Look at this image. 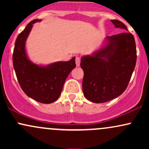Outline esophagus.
I'll return each mask as SVG.
<instances>
[{"label": "esophagus", "mask_w": 149, "mask_h": 149, "mask_svg": "<svg viewBox=\"0 0 149 149\" xmlns=\"http://www.w3.org/2000/svg\"><path fill=\"white\" fill-rule=\"evenodd\" d=\"M76 66H79L80 64V57H78V56H76Z\"/></svg>", "instance_id": "1"}]
</instances>
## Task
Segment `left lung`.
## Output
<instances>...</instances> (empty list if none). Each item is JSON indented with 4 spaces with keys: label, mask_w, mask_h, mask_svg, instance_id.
Segmentation results:
<instances>
[{
    "label": "left lung",
    "mask_w": 149,
    "mask_h": 149,
    "mask_svg": "<svg viewBox=\"0 0 149 149\" xmlns=\"http://www.w3.org/2000/svg\"><path fill=\"white\" fill-rule=\"evenodd\" d=\"M122 33L107 37L108 44L92 56L81 58L83 70V91L87 100L104 103L123 93L130 80L136 61L134 38L126 26L111 20Z\"/></svg>",
    "instance_id": "obj_1"
}]
</instances>
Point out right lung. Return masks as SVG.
Masks as SVG:
<instances>
[{"instance_id": "add662e5", "label": "right lung", "mask_w": 149, "mask_h": 149, "mask_svg": "<svg viewBox=\"0 0 149 149\" xmlns=\"http://www.w3.org/2000/svg\"><path fill=\"white\" fill-rule=\"evenodd\" d=\"M34 19L18 35L13 51V66L22 90L28 97L42 104H51L60 96L66 78L76 67L75 57L68 61H59L47 66H40L27 58L25 42Z\"/></svg>"}]
</instances>
